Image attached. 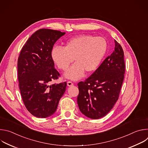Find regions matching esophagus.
I'll return each mask as SVG.
<instances>
[{"label": "esophagus", "mask_w": 148, "mask_h": 148, "mask_svg": "<svg viewBox=\"0 0 148 148\" xmlns=\"http://www.w3.org/2000/svg\"><path fill=\"white\" fill-rule=\"evenodd\" d=\"M73 85H74V84L72 82H71V81H68L67 82V86L69 87H71V86H72Z\"/></svg>", "instance_id": "34e87169"}]
</instances>
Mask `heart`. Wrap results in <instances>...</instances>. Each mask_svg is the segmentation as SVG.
<instances>
[{
  "label": "heart",
  "mask_w": 148,
  "mask_h": 148,
  "mask_svg": "<svg viewBox=\"0 0 148 148\" xmlns=\"http://www.w3.org/2000/svg\"><path fill=\"white\" fill-rule=\"evenodd\" d=\"M107 50V43L103 37L82 34L67 40L64 48L54 47L51 57L57 67L62 71L66 70L74 60L75 63L64 75L72 80H77L84 71L91 74L98 68Z\"/></svg>",
  "instance_id": "obj_1"
}]
</instances>
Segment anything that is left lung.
<instances>
[{
  "mask_svg": "<svg viewBox=\"0 0 148 148\" xmlns=\"http://www.w3.org/2000/svg\"><path fill=\"white\" fill-rule=\"evenodd\" d=\"M115 50L85 81L78 84L77 103L81 113L97 119L106 115L119 98L125 65L121 46L115 40Z\"/></svg>",
  "mask_w": 148,
  "mask_h": 148,
  "instance_id": "8db88e82",
  "label": "left lung"
}]
</instances>
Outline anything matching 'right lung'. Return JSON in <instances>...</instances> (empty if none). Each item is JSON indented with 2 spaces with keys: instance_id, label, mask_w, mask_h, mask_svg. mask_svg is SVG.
Returning a JSON list of instances; mask_svg holds the SVG:
<instances>
[{
  "instance_id": "right-lung-1",
  "label": "right lung",
  "mask_w": 148,
  "mask_h": 148,
  "mask_svg": "<svg viewBox=\"0 0 148 148\" xmlns=\"http://www.w3.org/2000/svg\"><path fill=\"white\" fill-rule=\"evenodd\" d=\"M65 33L52 29L38 30L27 40L18 58L21 95L27 110L36 117L52 115L66 91V82L50 84L60 75L54 68L51 51L57 40Z\"/></svg>"
}]
</instances>
